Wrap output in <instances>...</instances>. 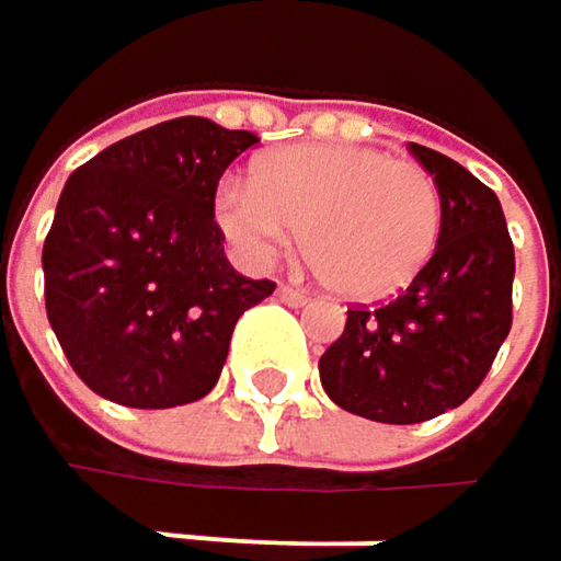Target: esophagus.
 <instances>
[{
  "instance_id": "obj_1",
  "label": "esophagus",
  "mask_w": 561,
  "mask_h": 561,
  "mask_svg": "<svg viewBox=\"0 0 561 561\" xmlns=\"http://www.w3.org/2000/svg\"><path fill=\"white\" fill-rule=\"evenodd\" d=\"M276 295H279V301H285V305H295V308L308 301V295H305L301 288H291V285H279V288H276Z\"/></svg>"
}]
</instances>
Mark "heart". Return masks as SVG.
<instances>
[{
	"mask_svg": "<svg viewBox=\"0 0 561 561\" xmlns=\"http://www.w3.org/2000/svg\"><path fill=\"white\" fill-rule=\"evenodd\" d=\"M230 250L266 266L301 227L314 273L344 298L399 291L432 260L442 233V191L415 162L347 142H298L230 178L214 197Z\"/></svg>",
	"mask_w": 561,
	"mask_h": 561,
	"instance_id": "obj_1",
	"label": "heart"
}]
</instances>
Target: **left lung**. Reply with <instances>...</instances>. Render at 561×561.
<instances>
[{"label":"left lung","instance_id":"8db88e82","mask_svg":"<svg viewBox=\"0 0 561 561\" xmlns=\"http://www.w3.org/2000/svg\"><path fill=\"white\" fill-rule=\"evenodd\" d=\"M442 191L432 260L380 308H351L321 354L324 392L347 412L415 425L458 409L488 377L513 321V243L497 194L455 159L409 142Z\"/></svg>","mask_w":561,"mask_h":561}]
</instances>
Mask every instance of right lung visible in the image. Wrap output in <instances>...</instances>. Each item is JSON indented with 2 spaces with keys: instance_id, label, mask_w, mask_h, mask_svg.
<instances>
[{
  "instance_id": "right-lung-1",
  "label": "right lung",
  "mask_w": 561,
  "mask_h": 561,
  "mask_svg": "<svg viewBox=\"0 0 561 561\" xmlns=\"http://www.w3.org/2000/svg\"><path fill=\"white\" fill-rule=\"evenodd\" d=\"M247 129L178 116L73 171L45 240V305L73 374L103 399L171 409L217 387L240 314L276 282L224 256L214 194L256 146Z\"/></svg>"
}]
</instances>
